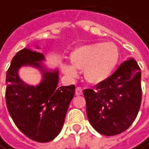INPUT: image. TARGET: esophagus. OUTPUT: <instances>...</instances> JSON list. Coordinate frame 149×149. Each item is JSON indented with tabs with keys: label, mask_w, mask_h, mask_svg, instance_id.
<instances>
[{
	"label": "esophagus",
	"mask_w": 149,
	"mask_h": 149,
	"mask_svg": "<svg viewBox=\"0 0 149 149\" xmlns=\"http://www.w3.org/2000/svg\"><path fill=\"white\" fill-rule=\"evenodd\" d=\"M82 95V89L81 87H77L76 89V95Z\"/></svg>",
	"instance_id": "obj_1"
}]
</instances>
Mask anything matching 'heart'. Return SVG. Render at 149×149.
<instances>
[{"label":"heart","mask_w":149,"mask_h":149,"mask_svg":"<svg viewBox=\"0 0 149 149\" xmlns=\"http://www.w3.org/2000/svg\"><path fill=\"white\" fill-rule=\"evenodd\" d=\"M72 65L63 63L62 72L70 77H77V70H83L89 82L97 84L109 77L119 60L117 45L111 42H97L81 45L70 55Z\"/></svg>","instance_id":"1"}]
</instances>
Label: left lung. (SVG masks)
Instances as JSON below:
<instances>
[{
    "instance_id": "obj_1",
    "label": "left lung",
    "mask_w": 149,
    "mask_h": 149,
    "mask_svg": "<svg viewBox=\"0 0 149 149\" xmlns=\"http://www.w3.org/2000/svg\"><path fill=\"white\" fill-rule=\"evenodd\" d=\"M88 120L99 133L112 136L127 130L137 117L141 104V72L129 58L95 90L86 89Z\"/></svg>"
}]
</instances>
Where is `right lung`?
Segmentation results:
<instances>
[{"mask_svg": "<svg viewBox=\"0 0 149 149\" xmlns=\"http://www.w3.org/2000/svg\"><path fill=\"white\" fill-rule=\"evenodd\" d=\"M36 49L39 47L36 45ZM43 54L21 49L15 55L6 72V100L9 113L16 126L34 141L46 143L60 133L71 100L74 85L58 86V69H49L42 62ZM30 66L40 71L42 78L36 86L20 78L21 66Z\"/></svg>", "mask_w": 149, "mask_h": 149, "instance_id": "1", "label": "right lung"}]
</instances>
